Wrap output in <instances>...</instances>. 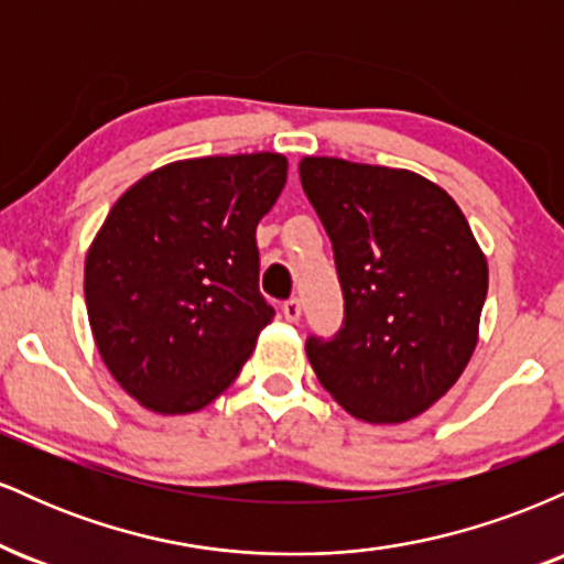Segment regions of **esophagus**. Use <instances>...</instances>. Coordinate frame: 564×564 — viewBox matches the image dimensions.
<instances>
[{
    "mask_svg": "<svg viewBox=\"0 0 564 564\" xmlns=\"http://www.w3.org/2000/svg\"><path fill=\"white\" fill-rule=\"evenodd\" d=\"M283 318H286L289 323H296L302 318V302L296 300V296H291V300L283 302Z\"/></svg>",
    "mask_w": 564,
    "mask_h": 564,
    "instance_id": "obj_1",
    "label": "esophagus"
}]
</instances>
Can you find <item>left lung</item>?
Here are the masks:
<instances>
[{"instance_id": "8db88e82", "label": "left lung", "mask_w": 564, "mask_h": 564, "mask_svg": "<svg viewBox=\"0 0 564 564\" xmlns=\"http://www.w3.org/2000/svg\"><path fill=\"white\" fill-rule=\"evenodd\" d=\"M300 180L345 294L339 332L304 345L310 366L355 419L408 422L475 352L488 294L482 249L456 200L416 172L307 156Z\"/></svg>"}]
</instances>
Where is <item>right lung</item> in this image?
<instances>
[{"instance_id":"1","label":"right lung","mask_w":564,"mask_h":564,"mask_svg":"<svg viewBox=\"0 0 564 564\" xmlns=\"http://www.w3.org/2000/svg\"><path fill=\"white\" fill-rule=\"evenodd\" d=\"M281 153L185 159L113 204L84 262L97 352L148 411L193 413L241 373L275 310L257 225L286 185Z\"/></svg>"}]
</instances>
